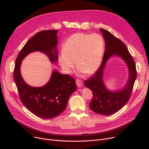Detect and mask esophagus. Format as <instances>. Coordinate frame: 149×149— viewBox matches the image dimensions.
<instances>
[{
  "label": "esophagus",
  "instance_id": "obj_1",
  "mask_svg": "<svg viewBox=\"0 0 149 149\" xmlns=\"http://www.w3.org/2000/svg\"><path fill=\"white\" fill-rule=\"evenodd\" d=\"M75 81H76V84H77V86L78 87H81V86H82L83 84V81L80 80L79 79H77L75 80Z\"/></svg>",
  "mask_w": 149,
  "mask_h": 149
}]
</instances>
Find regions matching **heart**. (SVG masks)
Masks as SVG:
<instances>
[{
    "mask_svg": "<svg viewBox=\"0 0 149 149\" xmlns=\"http://www.w3.org/2000/svg\"><path fill=\"white\" fill-rule=\"evenodd\" d=\"M104 49L103 37L98 34L78 33L70 36L58 57V63L68 74L75 66L79 72L92 74L99 68Z\"/></svg>",
    "mask_w": 149,
    "mask_h": 149,
    "instance_id": "obj_1",
    "label": "heart"
}]
</instances>
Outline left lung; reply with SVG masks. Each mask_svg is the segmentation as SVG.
I'll return each mask as SVG.
<instances>
[{
	"label": "left lung",
	"mask_w": 149,
	"mask_h": 149,
	"mask_svg": "<svg viewBox=\"0 0 149 149\" xmlns=\"http://www.w3.org/2000/svg\"><path fill=\"white\" fill-rule=\"evenodd\" d=\"M100 31L106 44L103 58L97 71L85 80L84 85L93 93V98L89 104L91 110L100 115H110L120 110L129 100L136 79V69L134 58L124 43L109 31L104 29H100ZM112 55L121 57L127 63L130 71L129 79L125 87L115 92L109 91L105 87L102 79L106 62Z\"/></svg>",
	"instance_id": "obj_1"
}]
</instances>
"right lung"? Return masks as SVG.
Segmentation results:
<instances>
[{"mask_svg": "<svg viewBox=\"0 0 149 149\" xmlns=\"http://www.w3.org/2000/svg\"><path fill=\"white\" fill-rule=\"evenodd\" d=\"M57 31H42L28 40L15 60L13 72L22 103L30 112L44 119L53 118L65 111L69 98L76 90L75 81L68 74L63 75L54 70L48 83L43 86H30L21 76L20 65L28 54L37 51L46 54L51 61H57Z\"/></svg>", "mask_w": 149, "mask_h": 149, "instance_id": "obj_1", "label": "right lung"}]
</instances>
